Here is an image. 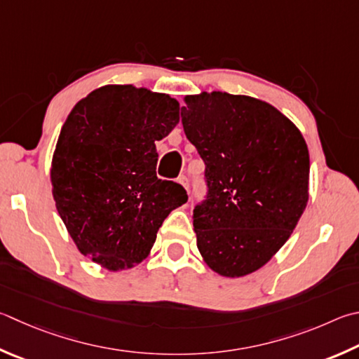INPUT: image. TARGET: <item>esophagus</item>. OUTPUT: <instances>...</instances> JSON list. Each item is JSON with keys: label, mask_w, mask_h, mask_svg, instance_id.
Here are the masks:
<instances>
[{"label": "esophagus", "mask_w": 359, "mask_h": 359, "mask_svg": "<svg viewBox=\"0 0 359 359\" xmlns=\"http://www.w3.org/2000/svg\"><path fill=\"white\" fill-rule=\"evenodd\" d=\"M179 184L185 188L187 190V193L190 191V182H188V179H187V175H180L179 177Z\"/></svg>", "instance_id": "1"}]
</instances>
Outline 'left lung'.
Instances as JSON below:
<instances>
[{
    "mask_svg": "<svg viewBox=\"0 0 359 359\" xmlns=\"http://www.w3.org/2000/svg\"><path fill=\"white\" fill-rule=\"evenodd\" d=\"M182 123L205 163L198 250L224 278L251 275L287 242L309 199L302 132L270 103L221 90L184 97Z\"/></svg>",
    "mask_w": 359,
    "mask_h": 359,
    "instance_id": "8db88e82",
    "label": "left lung"
}]
</instances>
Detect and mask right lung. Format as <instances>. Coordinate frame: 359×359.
<instances>
[{"label": "right lung", "instance_id": "add662e5", "mask_svg": "<svg viewBox=\"0 0 359 359\" xmlns=\"http://www.w3.org/2000/svg\"><path fill=\"white\" fill-rule=\"evenodd\" d=\"M179 102L133 84H107L72 108L51 158V193L78 251L109 271L151 252L184 187L157 177V147L180 121Z\"/></svg>", "mask_w": 359, "mask_h": 359}]
</instances>
